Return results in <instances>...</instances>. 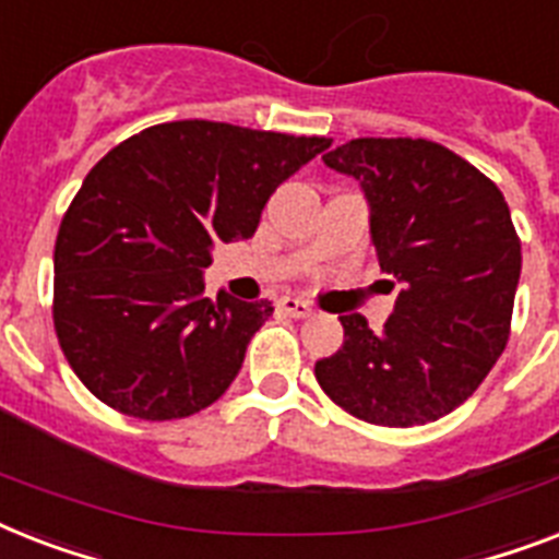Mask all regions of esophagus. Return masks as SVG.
I'll use <instances>...</instances> for the list:
<instances>
[{
    "label": "esophagus",
    "instance_id": "34e87169",
    "mask_svg": "<svg viewBox=\"0 0 559 559\" xmlns=\"http://www.w3.org/2000/svg\"><path fill=\"white\" fill-rule=\"evenodd\" d=\"M278 310L293 316V319H310L312 316L310 304L301 301V298H295V295H284V298L278 301Z\"/></svg>",
    "mask_w": 559,
    "mask_h": 559
}]
</instances>
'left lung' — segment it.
<instances>
[{"mask_svg": "<svg viewBox=\"0 0 559 559\" xmlns=\"http://www.w3.org/2000/svg\"><path fill=\"white\" fill-rule=\"evenodd\" d=\"M324 163L361 183L379 266L402 289L379 333L358 312L338 316L342 350L316 361V379L370 425L437 421L508 344L523 255L506 198L433 140L358 138Z\"/></svg>", "mask_w": 559, "mask_h": 559, "instance_id": "obj_1", "label": "left lung"}]
</instances>
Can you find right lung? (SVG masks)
I'll return each instance as SVG.
<instances>
[{"label":"right lung","mask_w":559,"mask_h":559,"mask_svg":"<svg viewBox=\"0 0 559 559\" xmlns=\"http://www.w3.org/2000/svg\"><path fill=\"white\" fill-rule=\"evenodd\" d=\"M326 146L177 120L122 140L88 171L53 247V330L99 402L169 421L224 396L272 304L203 298L212 247L252 238L270 194Z\"/></svg>","instance_id":"obj_1"}]
</instances>
